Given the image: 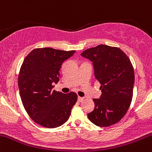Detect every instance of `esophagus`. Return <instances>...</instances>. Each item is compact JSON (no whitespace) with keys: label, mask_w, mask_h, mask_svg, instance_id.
Returning <instances> with one entry per match:
<instances>
[{"label":"esophagus","mask_w":152,"mask_h":152,"mask_svg":"<svg viewBox=\"0 0 152 152\" xmlns=\"http://www.w3.org/2000/svg\"><path fill=\"white\" fill-rule=\"evenodd\" d=\"M83 99H84V98L83 97H81V96H78V97H77L78 102H81L83 101Z\"/></svg>","instance_id":"esophagus-1"}]
</instances>
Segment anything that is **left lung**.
I'll return each instance as SVG.
<instances>
[{"mask_svg": "<svg viewBox=\"0 0 152 152\" xmlns=\"http://www.w3.org/2000/svg\"><path fill=\"white\" fill-rule=\"evenodd\" d=\"M81 56L93 62L94 76L101 84L102 95L94 99V109L88 118L99 126L120 121L132 102L134 73L130 60L120 48L100 45L86 50Z\"/></svg>", "mask_w": 152, "mask_h": 152, "instance_id": "8db88e82", "label": "left lung"}]
</instances>
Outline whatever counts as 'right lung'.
Wrapping results in <instances>:
<instances>
[{
  "label": "right lung",
  "instance_id": "obj_1",
  "mask_svg": "<svg viewBox=\"0 0 152 152\" xmlns=\"http://www.w3.org/2000/svg\"><path fill=\"white\" fill-rule=\"evenodd\" d=\"M75 53L37 48L23 61L18 75L20 98L31 119L44 127L56 128L66 122L77 100L74 92L64 94L53 90L62 64Z\"/></svg>",
  "mask_w": 152,
  "mask_h": 152
}]
</instances>
